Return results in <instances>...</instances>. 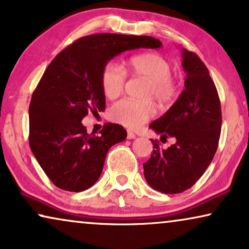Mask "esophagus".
I'll return each mask as SVG.
<instances>
[{"mask_svg": "<svg viewBox=\"0 0 249 249\" xmlns=\"http://www.w3.org/2000/svg\"><path fill=\"white\" fill-rule=\"evenodd\" d=\"M127 138H128V140H135V138H136V135H135L132 131H128L127 132Z\"/></svg>", "mask_w": 249, "mask_h": 249, "instance_id": "1", "label": "esophagus"}]
</instances>
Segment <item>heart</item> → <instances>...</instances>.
I'll return each instance as SVG.
<instances>
[{"label":"heart","mask_w":249,"mask_h":249,"mask_svg":"<svg viewBox=\"0 0 249 249\" xmlns=\"http://www.w3.org/2000/svg\"><path fill=\"white\" fill-rule=\"evenodd\" d=\"M124 69L132 75L148 80L146 97H152L161 106L174 102L178 93V82L170 75L172 65L163 56L156 53L135 54L124 61ZM125 72L115 64H107L102 73V89L106 98L114 99L124 91ZM154 115V106L150 102H136L122 99L109 109L112 121L125 128L136 129Z\"/></svg>","instance_id":"obj_1"}]
</instances>
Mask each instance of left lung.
<instances>
[{
    "instance_id": "obj_1",
    "label": "left lung",
    "mask_w": 249,
    "mask_h": 249,
    "mask_svg": "<svg viewBox=\"0 0 249 249\" xmlns=\"http://www.w3.org/2000/svg\"><path fill=\"white\" fill-rule=\"evenodd\" d=\"M182 58L185 89L150 124L161 137H174L176 143L162 150L151 140L153 153L143 163L148 185L167 195L184 192L196 184L211 164L221 135V103L208 69L191 51L182 49Z\"/></svg>"
}]
</instances>
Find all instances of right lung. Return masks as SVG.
<instances>
[{
  "label": "right lung",
  "instance_id": "add662e5",
  "mask_svg": "<svg viewBox=\"0 0 249 249\" xmlns=\"http://www.w3.org/2000/svg\"><path fill=\"white\" fill-rule=\"evenodd\" d=\"M162 44L158 38L124 34H93L73 42L47 67L32 95L30 146L57 188L81 192L101 176L105 158L127 137L117 124H105L101 135L88 134L82 119L105 109L102 73L112 58L127 50Z\"/></svg>",
  "mask_w": 249,
  "mask_h": 249
}]
</instances>
